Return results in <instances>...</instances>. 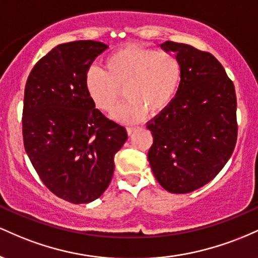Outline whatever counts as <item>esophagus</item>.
Returning <instances> with one entry per match:
<instances>
[{
    "label": "esophagus",
    "mask_w": 258,
    "mask_h": 258,
    "mask_svg": "<svg viewBox=\"0 0 258 258\" xmlns=\"http://www.w3.org/2000/svg\"><path fill=\"white\" fill-rule=\"evenodd\" d=\"M136 132V128L135 127H127V135L128 136H132L133 133Z\"/></svg>",
    "instance_id": "esophagus-1"
}]
</instances>
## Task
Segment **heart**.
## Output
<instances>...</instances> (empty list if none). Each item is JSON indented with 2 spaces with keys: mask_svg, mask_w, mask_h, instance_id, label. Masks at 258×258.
Listing matches in <instances>:
<instances>
[{
  "mask_svg": "<svg viewBox=\"0 0 258 258\" xmlns=\"http://www.w3.org/2000/svg\"><path fill=\"white\" fill-rule=\"evenodd\" d=\"M105 72L91 68L85 87L100 111L114 110L125 93L126 103L112 114L125 125L141 122L150 112L156 116L172 104L182 82V64L176 55L138 44H127L105 59Z\"/></svg>",
  "mask_w": 258,
  "mask_h": 258,
  "instance_id": "obj_1",
  "label": "heart"
}]
</instances>
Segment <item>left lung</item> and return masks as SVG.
I'll return each mask as SVG.
<instances>
[{
  "label": "left lung",
  "mask_w": 258,
  "mask_h": 258,
  "mask_svg": "<svg viewBox=\"0 0 258 258\" xmlns=\"http://www.w3.org/2000/svg\"><path fill=\"white\" fill-rule=\"evenodd\" d=\"M183 76L176 98L148 122L154 142L148 160L160 185L173 194L197 190L220 173L238 137L233 81L211 53L172 41Z\"/></svg>",
  "instance_id": "1"
}]
</instances>
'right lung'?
Returning <instances> with one entry per match:
<instances>
[{
	"instance_id": "add662e5",
	"label": "right lung",
	"mask_w": 258,
	"mask_h": 258,
	"mask_svg": "<svg viewBox=\"0 0 258 258\" xmlns=\"http://www.w3.org/2000/svg\"><path fill=\"white\" fill-rule=\"evenodd\" d=\"M108 48L98 41L61 43L32 68L25 85L23 139L43 184L73 204L98 199L110 184L123 126L96 109L86 74Z\"/></svg>"
}]
</instances>
